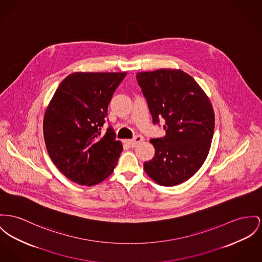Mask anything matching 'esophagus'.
<instances>
[{"label":"esophagus","mask_w":262,"mask_h":262,"mask_svg":"<svg viewBox=\"0 0 262 262\" xmlns=\"http://www.w3.org/2000/svg\"><path fill=\"white\" fill-rule=\"evenodd\" d=\"M142 141H144V138L142 137V136H140V135H138V136H136L134 139H131V140H127L126 141V143L130 146V147H136L139 143H141Z\"/></svg>","instance_id":"34e87169"}]
</instances>
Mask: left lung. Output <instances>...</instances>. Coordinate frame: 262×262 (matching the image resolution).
Wrapping results in <instances>:
<instances>
[{
    "label": "left lung",
    "mask_w": 262,
    "mask_h": 262,
    "mask_svg": "<svg viewBox=\"0 0 262 262\" xmlns=\"http://www.w3.org/2000/svg\"><path fill=\"white\" fill-rule=\"evenodd\" d=\"M153 122L163 118L166 136L151 139L154 158L144 170L161 186L188 181L209 155L214 130V112L209 96L192 76L181 70L138 72Z\"/></svg>",
    "instance_id": "1"
}]
</instances>
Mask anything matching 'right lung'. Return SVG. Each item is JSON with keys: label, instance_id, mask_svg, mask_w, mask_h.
<instances>
[{"label": "right lung", "instance_id": "1", "mask_svg": "<svg viewBox=\"0 0 262 262\" xmlns=\"http://www.w3.org/2000/svg\"><path fill=\"white\" fill-rule=\"evenodd\" d=\"M126 72H82L58 85L43 116V137L56 168L69 180L94 186L112 174L122 152L109 127H101L108 104Z\"/></svg>", "mask_w": 262, "mask_h": 262}]
</instances>
